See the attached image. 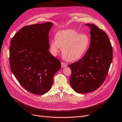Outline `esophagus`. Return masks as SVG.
<instances>
[{
	"instance_id": "esophagus-1",
	"label": "esophagus",
	"mask_w": 122,
	"mask_h": 122,
	"mask_svg": "<svg viewBox=\"0 0 122 122\" xmlns=\"http://www.w3.org/2000/svg\"><path fill=\"white\" fill-rule=\"evenodd\" d=\"M61 67H62V68L65 67H66L67 66V65L66 64V63H64V62H62L61 63Z\"/></svg>"
}]
</instances>
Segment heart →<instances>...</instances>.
<instances>
[{
  "mask_svg": "<svg viewBox=\"0 0 122 122\" xmlns=\"http://www.w3.org/2000/svg\"><path fill=\"white\" fill-rule=\"evenodd\" d=\"M55 40L50 42V51L56 56L61 48V53L66 60L76 61L80 60L88 50L90 39L85 34H80L72 30H60L56 32Z\"/></svg>",
  "mask_w": 122,
  "mask_h": 122,
  "instance_id": "heart-1",
  "label": "heart"
}]
</instances>
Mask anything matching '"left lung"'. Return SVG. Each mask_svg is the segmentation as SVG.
I'll return each mask as SVG.
<instances>
[{"instance_id":"obj_1","label":"left lung","mask_w":122,"mask_h":122,"mask_svg":"<svg viewBox=\"0 0 122 122\" xmlns=\"http://www.w3.org/2000/svg\"><path fill=\"white\" fill-rule=\"evenodd\" d=\"M85 25L90 30V47L83 57L69 65L71 86L81 94L93 92L102 85L113 59L111 43L105 31L93 24Z\"/></svg>"}]
</instances>
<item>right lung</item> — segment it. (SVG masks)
I'll use <instances>...</instances> for the list:
<instances>
[{
    "instance_id": "add662e5",
    "label": "right lung",
    "mask_w": 122,
    "mask_h": 122,
    "mask_svg": "<svg viewBox=\"0 0 122 122\" xmlns=\"http://www.w3.org/2000/svg\"><path fill=\"white\" fill-rule=\"evenodd\" d=\"M53 24L47 22L20 29L10 41L9 61L12 72L21 86L37 95L49 91L61 61L50 52L48 34Z\"/></svg>"
}]
</instances>
